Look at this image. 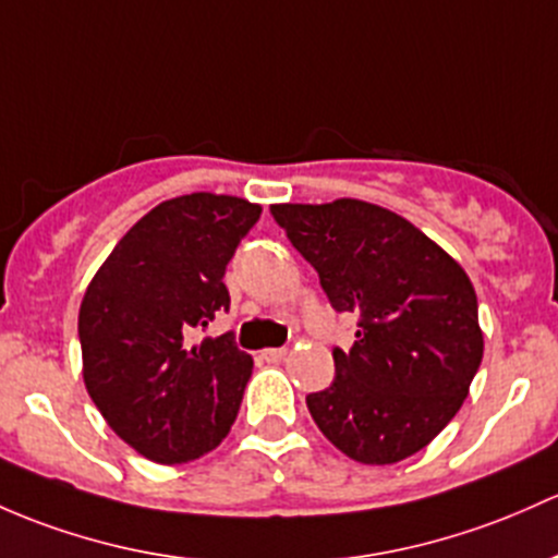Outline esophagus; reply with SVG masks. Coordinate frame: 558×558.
Segmentation results:
<instances>
[{"instance_id":"34e87169","label":"esophagus","mask_w":558,"mask_h":558,"mask_svg":"<svg viewBox=\"0 0 558 558\" xmlns=\"http://www.w3.org/2000/svg\"><path fill=\"white\" fill-rule=\"evenodd\" d=\"M262 361H267V363H278V361H283L286 357V348H269V350H262Z\"/></svg>"}]
</instances>
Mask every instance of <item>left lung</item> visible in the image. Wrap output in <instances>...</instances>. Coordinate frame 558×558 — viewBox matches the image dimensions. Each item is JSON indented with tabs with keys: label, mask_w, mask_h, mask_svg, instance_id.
I'll list each match as a JSON object with an SVG mask.
<instances>
[{
	"label": "left lung",
	"mask_w": 558,
	"mask_h": 558,
	"mask_svg": "<svg viewBox=\"0 0 558 558\" xmlns=\"http://www.w3.org/2000/svg\"><path fill=\"white\" fill-rule=\"evenodd\" d=\"M318 272L337 313H357L337 377L310 392L320 433L350 460L392 465L425 449L460 412L484 355L471 278L412 221L339 197L269 205Z\"/></svg>",
	"instance_id": "8db88e82"
}]
</instances>
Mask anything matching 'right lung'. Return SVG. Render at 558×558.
I'll use <instances>...</instances> for the list:
<instances>
[{"label":"right lung","instance_id":"1","mask_svg":"<svg viewBox=\"0 0 558 558\" xmlns=\"http://www.w3.org/2000/svg\"><path fill=\"white\" fill-rule=\"evenodd\" d=\"M262 205L192 192L151 208L98 267L80 304L82 379L107 425L160 465L219 447L254 357L232 333H190L230 310L225 269Z\"/></svg>","mask_w":558,"mask_h":558}]
</instances>
